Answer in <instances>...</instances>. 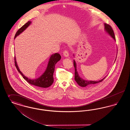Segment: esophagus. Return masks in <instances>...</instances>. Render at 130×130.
<instances>
[{"mask_svg": "<svg viewBox=\"0 0 130 130\" xmlns=\"http://www.w3.org/2000/svg\"><path fill=\"white\" fill-rule=\"evenodd\" d=\"M63 56H65V57H66L69 56V53H68V52L67 51L65 50V51L63 52Z\"/></svg>", "mask_w": 130, "mask_h": 130, "instance_id": "1", "label": "esophagus"}]
</instances>
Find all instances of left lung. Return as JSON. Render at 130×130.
Wrapping results in <instances>:
<instances>
[{"label":"left lung","instance_id":"8db88e82","mask_svg":"<svg viewBox=\"0 0 130 130\" xmlns=\"http://www.w3.org/2000/svg\"><path fill=\"white\" fill-rule=\"evenodd\" d=\"M104 26H105V31H106L109 35H110L111 37H112L115 40H116V38L115 36V34H114V32L113 31L111 28V26L109 24H107L106 23L104 24ZM74 69H75V73H74V79L75 81L77 82V83L81 87H86L87 86H89V85H93L94 84L96 83H98L99 82H100L101 81L103 80L105 78V77L103 79L100 80L99 81H87L85 80L84 79H82L80 77V76H79V75L78 74V73L77 72L76 70V63L75 62V61L74 60Z\"/></svg>","mask_w":130,"mask_h":130}]
</instances>
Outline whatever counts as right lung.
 Instances as JSON below:
<instances>
[{"instance_id": "1", "label": "right lung", "mask_w": 130, "mask_h": 130, "mask_svg": "<svg viewBox=\"0 0 130 130\" xmlns=\"http://www.w3.org/2000/svg\"><path fill=\"white\" fill-rule=\"evenodd\" d=\"M31 21H28L25 24L21 27L17 32H16L14 38L18 36L25 29L30 25ZM61 56L58 54L56 53L55 54L52 55L50 57L49 61L48 63V66L46 71L40 77L36 79H30L26 77L21 72L19 69L18 67L17 63L15 60V57L14 56V64L16 68L17 69L19 73L21 74L23 77V78L27 81L31 85L36 86L39 87L41 88H48L52 85L53 83L54 82V77H53V74L55 71V65L57 62L59 61L61 59Z\"/></svg>"}]
</instances>
